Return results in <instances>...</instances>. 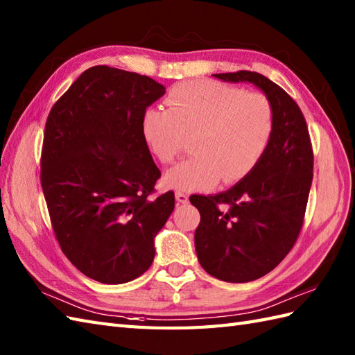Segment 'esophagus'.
Instances as JSON below:
<instances>
[{
  "mask_svg": "<svg viewBox=\"0 0 355 355\" xmlns=\"http://www.w3.org/2000/svg\"><path fill=\"white\" fill-rule=\"evenodd\" d=\"M175 200H177L180 204H187V202H189V195H187V193H183V192H177V193H175Z\"/></svg>",
  "mask_w": 355,
  "mask_h": 355,
  "instance_id": "obj_1",
  "label": "esophagus"
}]
</instances>
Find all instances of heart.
<instances>
[{
  "label": "heart",
  "mask_w": 355,
  "mask_h": 355,
  "mask_svg": "<svg viewBox=\"0 0 355 355\" xmlns=\"http://www.w3.org/2000/svg\"><path fill=\"white\" fill-rule=\"evenodd\" d=\"M168 110L150 107L140 119L148 150L160 163L174 160L186 137L193 157L163 177L178 192L209 191L219 180L237 183L257 166L274 135V109L259 92L218 81H184L169 90Z\"/></svg>",
  "instance_id": "b5f03b06"
}]
</instances>
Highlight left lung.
Wrapping results in <instances>:
<instances>
[{"instance_id": "8db88e82", "label": "left lung", "mask_w": 355, "mask_h": 355, "mask_svg": "<svg viewBox=\"0 0 355 355\" xmlns=\"http://www.w3.org/2000/svg\"><path fill=\"white\" fill-rule=\"evenodd\" d=\"M213 77L254 85L274 109V135L257 166L225 192L191 196L201 215L195 232L200 265L222 282L248 283L277 268L298 239L313 180V151L298 104L274 81L251 71Z\"/></svg>"}]
</instances>
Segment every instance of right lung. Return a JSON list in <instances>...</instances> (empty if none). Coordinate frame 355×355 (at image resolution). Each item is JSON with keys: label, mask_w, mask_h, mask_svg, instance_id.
Listing matches in <instances>:
<instances>
[{"label": "right lung", "mask_w": 355, "mask_h": 355, "mask_svg": "<svg viewBox=\"0 0 355 355\" xmlns=\"http://www.w3.org/2000/svg\"><path fill=\"white\" fill-rule=\"evenodd\" d=\"M163 95L150 77L94 66L48 114L40 183L49 218L63 254L95 282L142 275L175 207L172 191L150 200L160 171L140 133L146 107Z\"/></svg>", "instance_id": "add662e5"}]
</instances>
